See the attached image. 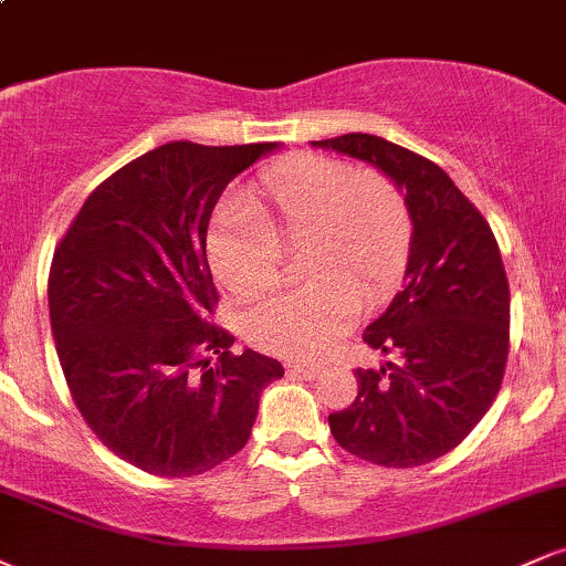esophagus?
<instances>
[{"label":"esophagus","instance_id":"1","mask_svg":"<svg viewBox=\"0 0 566 566\" xmlns=\"http://www.w3.org/2000/svg\"><path fill=\"white\" fill-rule=\"evenodd\" d=\"M287 373L295 375V378L314 380V378H319L322 367L319 365H301V361H295V365H287Z\"/></svg>","mask_w":566,"mask_h":566}]
</instances>
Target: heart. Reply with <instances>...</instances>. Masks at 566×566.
<instances>
[{"instance_id":"heart-1","label":"heart","mask_w":566,"mask_h":566,"mask_svg":"<svg viewBox=\"0 0 566 566\" xmlns=\"http://www.w3.org/2000/svg\"><path fill=\"white\" fill-rule=\"evenodd\" d=\"M301 244L311 282L244 316L250 346L292 359L322 356L356 319L361 297L391 295L412 250L407 201L348 161L295 154L263 175L255 210L233 207L212 226L207 261L226 290L252 301L284 276L282 250Z\"/></svg>"}]
</instances>
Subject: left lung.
Instances as JSON below:
<instances>
[{"label":"left lung","instance_id":"1","mask_svg":"<svg viewBox=\"0 0 566 566\" xmlns=\"http://www.w3.org/2000/svg\"><path fill=\"white\" fill-rule=\"evenodd\" d=\"M311 146L378 167L412 220L405 287L365 329L369 348L399 361L356 369L359 394L329 431L375 465L431 463L469 437L503 382L511 292L495 233L439 165L391 140L348 133Z\"/></svg>","mask_w":566,"mask_h":566}]
</instances>
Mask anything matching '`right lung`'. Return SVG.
I'll return each instance as SVG.
<instances>
[{
  "instance_id": "1",
  "label": "right lung",
  "mask_w": 566,
  "mask_h": 566,
  "mask_svg": "<svg viewBox=\"0 0 566 566\" xmlns=\"http://www.w3.org/2000/svg\"><path fill=\"white\" fill-rule=\"evenodd\" d=\"M274 148L165 143L103 180L55 247L50 324L71 399L116 458L154 476H197L237 454L263 388L284 375L258 350L233 354V335L207 319L210 216Z\"/></svg>"
}]
</instances>
